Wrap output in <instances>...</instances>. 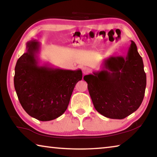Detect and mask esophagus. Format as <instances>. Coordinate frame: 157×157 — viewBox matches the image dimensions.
<instances>
[{"label": "esophagus", "instance_id": "34e87169", "mask_svg": "<svg viewBox=\"0 0 157 157\" xmlns=\"http://www.w3.org/2000/svg\"><path fill=\"white\" fill-rule=\"evenodd\" d=\"M82 72H83L84 75H86V74H87L89 72V69L88 68L84 67L83 68H82Z\"/></svg>", "mask_w": 157, "mask_h": 157}]
</instances>
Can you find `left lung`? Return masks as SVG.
Listing matches in <instances>:
<instances>
[{
	"mask_svg": "<svg viewBox=\"0 0 157 157\" xmlns=\"http://www.w3.org/2000/svg\"><path fill=\"white\" fill-rule=\"evenodd\" d=\"M131 42L126 57H109L102 71L84 77L95 109L109 118H126L139 109L144 98V65L136 44Z\"/></svg>",
	"mask_w": 157,
	"mask_h": 157,
	"instance_id": "left-lung-1",
	"label": "left lung"
}]
</instances>
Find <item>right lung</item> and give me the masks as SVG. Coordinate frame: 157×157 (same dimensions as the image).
<instances>
[{"mask_svg": "<svg viewBox=\"0 0 157 157\" xmlns=\"http://www.w3.org/2000/svg\"><path fill=\"white\" fill-rule=\"evenodd\" d=\"M26 52L17 60L14 88L21 106L28 115L41 121H49L65 112L75 84L82 78L76 71L39 66V42L27 43Z\"/></svg>", "mask_w": 157, "mask_h": 157, "instance_id": "obj_1", "label": "right lung"}]
</instances>
